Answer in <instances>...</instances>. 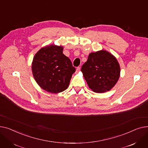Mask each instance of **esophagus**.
<instances>
[{"label":"esophagus","instance_id":"34e87169","mask_svg":"<svg viewBox=\"0 0 148 148\" xmlns=\"http://www.w3.org/2000/svg\"><path fill=\"white\" fill-rule=\"evenodd\" d=\"M80 67H77V68H76V72H79V71H80Z\"/></svg>","mask_w":148,"mask_h":148}]
</instances>
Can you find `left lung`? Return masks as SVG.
<instances>
[{"mask_svg":"<svg viewBox=\"0 0 148 148\" xmlns=\"http://www.w3.org/2000/svg\"><path fill=\"white\" fill-rule=\"evenodd\" d=\"M81 71L89 87L95 92L109 91L117 82L120 67L116 58L106 51L91 53Z\"/></svg>","mask_w":148,"mask_h":148,"instance_id":"left-lung-1","label":"left lung"}]
</instances>
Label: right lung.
<instances>
[{
	"mask_svg": "<svg viewBox=\"0 0 148 148\" xmlns=\"http://www.w3.org/2000/svg\"><path fill=\"white\" fill-rule=\"evenodd\" d=\"M63 50L62 47L47 46L41 48L33 58L32 67L34 79L42 89L51 93L66 90L76 71Z\"/></svg>",
	"mask_w": 148,
	"mask_h": 148,
	"instance_id": "obj_1",
	"label": "right lung"
}]
</instances>
